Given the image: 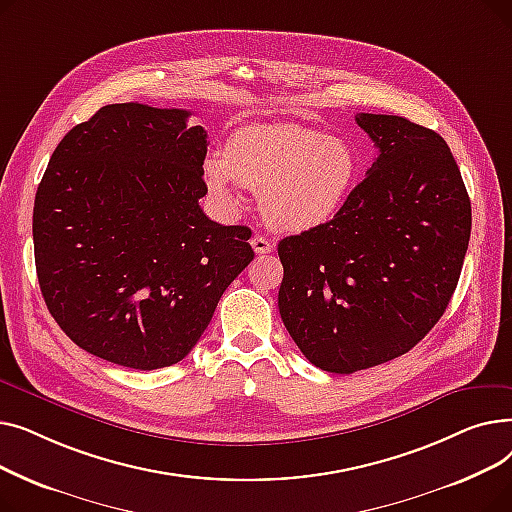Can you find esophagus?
<instances>
[{
    "label": "esophagus",
    "instance_id": "1",
    "mask_svg": "<svg viewBox=\"0 0 512 512\" xmlns=\"http://www.w3.org/2000/svg\"><path fill=\"white\" fill-rule=\"evenodd\" d=\"M251 247H253V251H255L257 255H263V253H272V251H274V242H272L270 238L261 236V234H255V236L251 238Z\"/></svg>",
    "mask_w": 512,
    "mask_h": 512
}]
</instances>
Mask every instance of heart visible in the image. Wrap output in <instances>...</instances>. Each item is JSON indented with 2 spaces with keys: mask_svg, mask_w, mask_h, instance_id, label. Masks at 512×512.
Wrapping results in <instances>:
<instances>
[{
  "mask_svg": "<svg viewBox=\"0 0 512 512\" xmlns=\"http://www.w3.org/2000/svg\"><path fill=\"white\" fill-rule=\"evenodd\" d=\"M361 174L355 147L294 124L247 126L228 139L222 157L205 161L211 197L230 207L234 182L259 193L265 220L305 232L328 224L351 199Z\"/></svg>",
  "mask_w": 512,
  "mask_h": 512,
  "instance_id": "1",
  "label": "heart"
}]
</instances>
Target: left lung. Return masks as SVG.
Returning <instances> with one entry per match:
<instances>
[{
  "label": "left lung",
  "instance_id": "1",
  "mask_svg": "<svg viewBox=\"0 0 512 512\" xmlns=\"http://www.w3.org/2000/svg\"><path fill=\"white\" fill-rule=\"evenodd\" d=\"M378 157L328 224L280 240L278 307L319 369L355 373L409 353L444 315L471 236V201L438 132L357 114Z\"/></svg>",
  "mask_w": 512,
  "mask_h": 512
}]
</instances>
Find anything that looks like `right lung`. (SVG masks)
Here are the masks:
<instances>
[{
    "mask_svg": "<svg viewBox=\"0 0 512 512\" xmlns=\"http://www.w3.org/2000/svg\"><path fill=\"white\" fill-rule=\"evenodd\" d=\"M191 112L105 105L53 151L33 209L45 305L66 336L110 363L182 361L224 290L253 261L247 226L203 213L207 132Z\"/></svg>",
    "mask_w": 512,
    "mask_h": 512,
    "instance_id": "right-lung-1",
    "label": "right lung"
}]
</instances>
